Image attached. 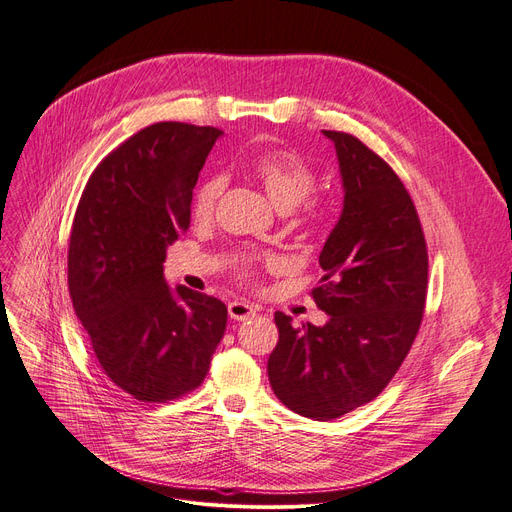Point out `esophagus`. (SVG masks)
Here are the masks:
<instances>
[{"instance_id":"obj_1","label":"esophagus","mask_w":512,"mask_h":512,"mask_svg":"<svg viewBox=\"0 0 512 512\" xmlns=\"http://www.w3.org/2000/svg\"><path fill=\"white\" fill-rule=\"evenodd\" d=\"M227 314H230V318L234 320H246L255 316V306L246 304V301H232V304L227 306Z\"/></svg>"}]
</instances>
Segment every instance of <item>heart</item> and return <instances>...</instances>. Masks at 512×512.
Segmentation results:
<instances>
[{"instance_id":"heart-1","label":"heart","mask_w":512,"mask_h":512,"mask_svg":"<svg viewBox=\"0 0 512 512\" xmlns=\"http://www.w3.org/2000/svg\"><path fill=\"white\" fill-rule=\"evenodd\" d=\"M249 168L280 211H291L314 189V170L291 149H263L251 158ZM223 187L225 181L219 175L208 177L198 185L192 202V213L198 221L213 215Z\"/></svg>"}]
</instances>
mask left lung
Masks as SVG:
<instances>
[{
  "label": "left lung",
  "instance_id": "8db88e82",
  "mask_svg": "<svg viewBox=\"0 0 512 512\" xmlns=\"http://www.w3.org/2000/svg\"><path fill=\"white\" fill-rule=\"evenodd\" d=\"M323 135L335 145L344 187L342 215L318 257L325 276L312 291L329 320L293 327L276 312L268 377L282 405L329 422L373 401L405 361L424 316L428 253L394 170L346 132Z\"/></svg>",
  "mask_w": 512,
  "mask_h": 512
}]
</instances>
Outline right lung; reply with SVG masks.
I'll list each match as a JSON object with an SVG mask.
<instances>
[{"label":"right lung","instance_id":"obj_1","mask_svg":"<svg viewBox=\"0 0 512 512\" xmlns=\"http://www.w3.org/2000/svg\"><path fill=\"white\" fill-rule=\"evenodd\" d=\"M221 135L183 122L139 130L97 166L75 211V316L109 380L143 403L198 388L225 333L223 301L164 278L166 249L187 230L192 189Z\"/></svg>","mask_w":512,"mask_h":512}]
</instances>
